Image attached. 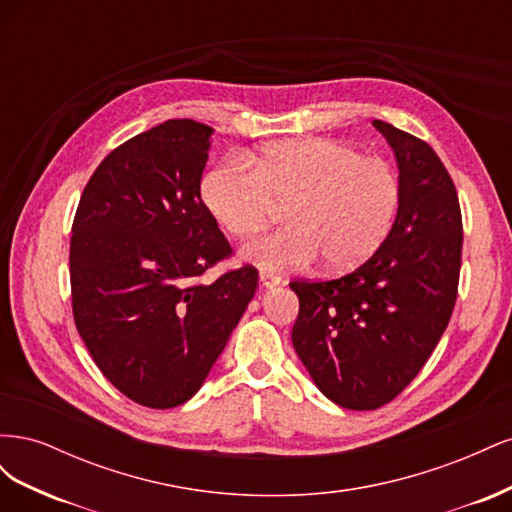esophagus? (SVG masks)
<instances>
[{
    "label": "esophagus",
    "instance_id": "1",
    "mask_svg": "<svg viewBox=\"0 0 512 512\" xmlns=\"http://www.w3.org/2000/svg\"><path fill=\"white\" fill-rule=\"evenodd\" d=\"M260 284H262V288L271 290V288L282 284V277H280V275H273V273H267V271H262V273H260Z\"/></svg>",
    "mask_w": 512,
    "mask_h": 512
}]
</instances>
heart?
I'll return each mask as SVG.
<instances>
[{
	"label": "heart",
	"mask_w": 512,
	"mask_h": 512,
	"mask_svg": "<svg viewBox=\"0 0 512 512\" xmlns=\"http://www.w3.org/2000/svg\"><path fill=\"white\" fill-rule=\"evenodd\" d=\"M200 196L226 235L247 239L286 205V228L262 235L241 256L265 271L324 260L342 273L361 267L391 235L401 183L391 162L363 156L335 138H297L267 145L250 166L226 162L203 179Z\"/></svg>",
	"instance_id": "b5f03b06"
}]
</instances>
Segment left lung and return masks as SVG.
<instances>
[{"mask_svg": "<svg viewBox=\"0 0 512 512\" xmlns=\"http://www.w3.org/2000/svg\"><path fill=\"white\" fill-rule=\"evenodd\" d=\"M401 203L391 235L359 269L329 282H290L299 297L292 346L333 404L376 410L423 369L451 320L461 267L455 183L425 141L391 123Z\"/></svg>", "mask_w": 512, "mask_h": 512, "instance_id": "obj_1", "label": "left lung"}]
</instances>
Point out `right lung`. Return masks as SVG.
<instances>
[{
    "label": "right lung",
    "instance_id": "obj_1",
    "mask_svg": "<svg viewBox=\"0 0 512 512\" xmlns=\"http://www.w3.org/2000/svg\"><path fill=\"white\" fill-rule=\"evenodd\" d=\"M213 128L168 119L108 153L72 224L79 335L106 380L147 408L192 399L254 299L258 271L196 284L230 254L200 198Z\"/></svg>",
    "mask_w": 512,
    "mask_h": 512
}]
</instances>
